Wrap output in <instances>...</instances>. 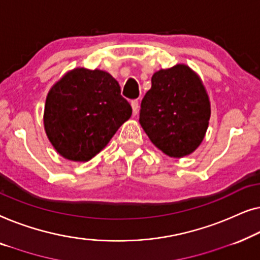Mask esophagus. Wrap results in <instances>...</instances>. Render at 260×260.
<instances>
[{"mask_svg": "<svg viewBox=\"0 0 260 260\" xmlns=\"http://www.w3.org/2000/svg\"><path fill=\"white\" fill-rule=\"evenodd\" d=\"M131 105H132V109H133V115H137L139 112V101L133 100L131 102Z\"/></svg>", "mask_w": 260, "mask_h": 260, "instance_id": "1", "label": "esophagus"}]
</instances>
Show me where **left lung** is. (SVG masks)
Returning a JSON list of instances; mask_svg holds the SVG:
<instances>
[{
    "mask_svg": "<svg viewBox=\"0 0 260 260\" xmlns=\"http://www.w3.org/2000/svg\"><path fill=\"white\" fill-rule=\"evenodd\" d=\"M210 116V98L200 76L178 63L153 74L139 122L156 148L171 158H182L203 142Z\"/></svg>",
    "mask_w": 260,
    "mask_h": 260,
    "instance_id": "8db88e82",
    "label": "left lung"
}]
</instances>
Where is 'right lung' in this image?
Masks as SVG:
<instances>
[{"mask_svg": "<svg viewBox=\"0 0 260 260\" xmlns=\"http://www.w3.org/2000/svg\"><path fill=\"white\" fill-rule=\"evenodd\" d=\"M119 82L101 69L78 67L54 83L46 99L43 125L64 159L86 162L104 149L131 118Z\"/></svg>", "mask_w": 260, "mask_h": 260, "instance_id": "right-lung-1", "label": "right lung"}]
</instances>
